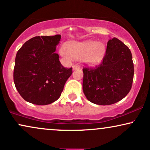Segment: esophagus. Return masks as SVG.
<instances>
[{"label":"esophagus","instance_id":"1","mask_svg":"<svg viewBox=\"0 0 150 150\" xmlns=\"http://www.w3.org/2000/svg\"><path fill=\"white\" fill-rule=\"evenodd\" d=\"M72 69L73 70H76L80 69V66L78 65V64H74V65L72 66Z\"/></svg>","mask_w":150,"mask_h":150}]
</instances>
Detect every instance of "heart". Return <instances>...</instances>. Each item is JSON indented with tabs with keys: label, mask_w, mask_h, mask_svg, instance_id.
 I'll return each instance as SVG.
<instances>
[{
	"label": "heart",
	"mask_w": 150,
	"mask_h": 150,
	"mask_svg": "<svg viewBox=\"0 0 150 150\" xmlns=\"http://www.w3.org/2000/svg\"><path fill=\"white\" fill-rule=\"evenodd\" d=\"M106 51V47L101 42L87 40L67 44L66 48H60L59 53L67 62H71L73 59H81L83 63L86 65L96 66L103 61Z\"/></svg>",
	"instance_id": "obj_1"
}]
</instances>
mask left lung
<instances>
[{
  "label": "left lung",
  "instance_id": "obj_1",
  "mask_svg": "<svg viewBox=\"0 0 150 150\" xmlns=\"http://www.w3.org/2000/svg\"><path fill=\"white\" fill-rule=\"evenodd\" d=\"M83 71V90L88 100L103 106L117 103L132 88L134 68L130 49L116 38L110 39L102 63Z\"/></svg>",
  "mask_w": 150,
  "mask_h": 150
}]
</instances>
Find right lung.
<instances>
[{
	"instance_id": "right-lung-1",
	"label": "right lung",
	"mask_w": 150,
	"mask_h": 150,
	"mask_svg": "<svg viewBox=\"0 0 150 150\" xmlns=\"http://www.w3.org/2000/svg\"><path fill=\"white\" fill-rule=\"evenodd\" d=\"M61 35L38 36L18 51L14 69L15 87L28 102L47 105L58 100L72 69L63 67L55 53Z\"/></svg>"
}]
</instances>
